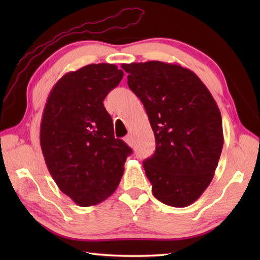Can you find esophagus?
<instances>
[{
  "label": "esophagus",
  "mask_w": 260,
  "mask_h": 260,
  "mask_svg": "<svg viewBox=\"0 0 260 260\" xmlns=\"http://www.w3.org/2000/svg\"><path fill=\"white\" fill-rule=\"evenodd\" d=\"M124 141H125V142L127 143V144H128L129 146L133 145V139H132V135H131V134H129V135H127V136H125Z\"/></svg>",
  "instance_id": "1"
}]
</instances>
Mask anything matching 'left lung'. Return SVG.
<instances>
[{"mask_svg": "<svg viewBox=\"0 0 260 260\" xmlns=\"http://www.w3.org/2000/svg\"><path fill=\"white\" fill-rule=\"evenodd\" d=\"M127 84L144 105L156 148L143 163L153 196L190 206L211 183L223 146L218 105L201 79L178 63H123Z\"/></svg>", "mask_w": 260, "mask_h": 260, "instance_id": "left-lung-1", "label": "left lung"}]
</instances>
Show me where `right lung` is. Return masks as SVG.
<instances>
[{
	"mask_svg": "<svg viewBox=\"0 0 260 260\" xmlns=\"http://www.w3.org/2000/svg\"><path fill=\"white\" fill-rule=\"evenodd\" d=\"M112 63H92L63 75L42 113L40 145L58 187L80 207L95 206L117 189L131 148L115 139L104 107L123 78Z\"/></svg>",
	"mask_w": 260,
	"mask_h": 260,
	"instance_id": "1",
	"label": "right lung"
}]
</instances>
